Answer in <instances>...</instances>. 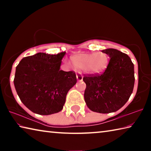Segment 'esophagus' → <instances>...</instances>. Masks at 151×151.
<instances>
[{"label": "esophagus", "instance_id": "34e87169", "mask_svg": "<svg viewBox=\"0 0 151 151\" xmlns=\"http://www.w3.org/2000/svg\"><path fill=\"white\" fill-rule=\"evenodd\" d=\"M83 75H82L80 73H78L76 74V78H77V80L78 81H83Z\"/></svg>", "mask_w": 151, "mask_h": 151}]
</instances>
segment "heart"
Returning <instances> with one entry per match:
<instances>
[{
	"label": "heart",
	"instance_id": "obj_1",
	"mask_svg": "<svg viewBox=\"0 0 151 151\" xmlns=\"http://www.w3.org/2000/svg\"><path fill=\"white\" fill-rule=\"evenodd\" d=\"M71 63L76 69L85 70L91 74H98L106 68L108 58L103 52L95 54L81 53L71 57Z\"/></svg>",
	"mask_w": 151,
	"mask_h": 151
}]
</instances>
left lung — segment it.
I'll return each mask as SVG.
<instances>
[{
	"label": "left lung",
	"mask_w": 151,
	"mask_h": 151,
	"mask_svg": "<svg viewBox=\"0 0 151 151\" xmlns=\"http://www.w3.org/2000/svg\"><path fill=\"white\" fill-rule=\"evenodd\" d=\"M110 57L102 74L84 75V94L88 109L99 113L116 112L123 106L132 93L134 85V65L125 53L114 48L102 50Z\"/></svg>",
	"instance_id": "left-lung-1"
}]
</instances>
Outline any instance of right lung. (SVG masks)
Returning <instances> with one entry per match:
<instances>
[{
    "instance_id": "obj_1",
    "label": "right lung",
    "mask_w": 151,
    "mask_h": 151,
    "mask_svg": "<svg viewBox=\"0 0 151 151\" xmlns=\"http://www.w3.org/2000/svg\"><path fill=\"white\" fill-rule=\"evenodd\" d=\"M65 52H39L22 58L16 68L14 85L20 101L35 113L60 112L68 91L76 83L74 71L60 70Z\"/></svg>"
}]
</instances>
